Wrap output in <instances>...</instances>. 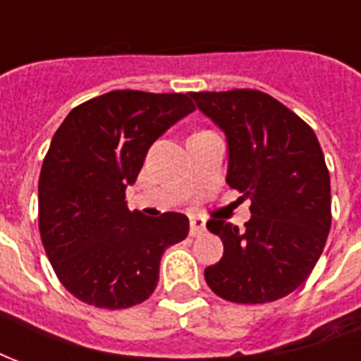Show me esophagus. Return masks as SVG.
I'll use <instances>...</instances> for the list:
<instances>
[{
	"label": "esophagus",
	"mask_w": 361,
	"mask_h": 361,
	"mask_svg": "<svg viewBox=\"0 0 361 361\" xmlns=\"http://www.w3.org/2000/svg\"><path fill=\"white\" fill-rule=\"evenodd\" d=\"M206 231V221L200 217H190V236H200Z\"/></svg>",
	"instance_id": "esophagus-1"
}]
</instances>
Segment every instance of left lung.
Returning <instances> with one entry per match:
<instances>
[{
	"label": "left lung",
	"instance_id": "8db88e82",
	"mask_svg": "<svg viewBox=\"0 0 361 361\" xmlns=\"http://www.w3.org/2000/svg\"><path fill=\"white\" fill-rule=\"evenodd\" d=\"M190 97L227 136L228 186L252 202L244 231L207 221L225 252L206 267V283L236 304L283 298L310 277L331 228V178L317 136L259 90L190 92Z\"/></svg>",
	"mask_w": 361,
	"mask_h": 361
}]
</instances>
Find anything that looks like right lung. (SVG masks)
Returning <instances> with one entry per match:
<instances>
[{
    "mask_svg": "<svg viewBox=\"0 0 361 361\" xmlns=\"http://www.w3.org/2000/svg\"><path fill=\"white\" fill-rule=\"evenodd\" d=\"M196 109L188 94L113 90L76 105L54 134L38 180V225L61 285L105 310L152 296L165 248L188 235V217L130 212L125 190L149 146Z\"/></svg>",
    "mask_w": 361,
    "mask_h": 361,
    "instance_id": "right-lung-1",
    "label": "right lung"
}]
</instances>
